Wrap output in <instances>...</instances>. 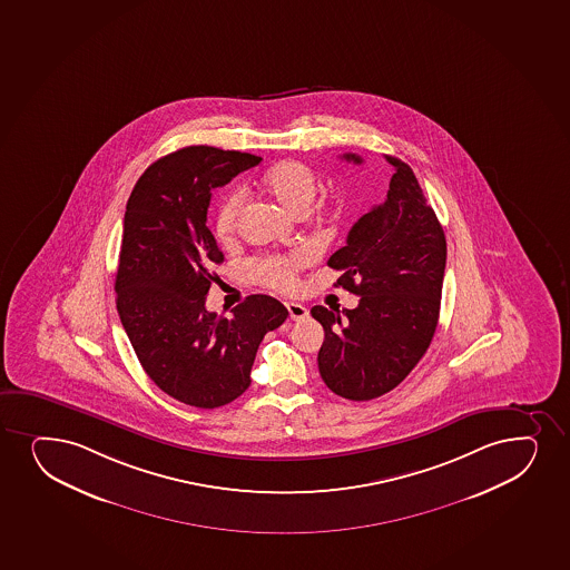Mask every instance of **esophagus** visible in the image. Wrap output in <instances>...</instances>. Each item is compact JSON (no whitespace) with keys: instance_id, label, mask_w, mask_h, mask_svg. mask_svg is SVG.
<instances>
[{"instance_id":"obj_1","label":"esophagus","mask_w":570,"mask_h":570,"mask_svg":"<svg viewBox=\"0 0 570 570\" xmlns=\"http://www.w3.org/2000/svg\"><path fill=\"white\" fill-rule=\"evenodd\" d=\"M285 306H287L288 309V317L293 321H301L304 320V317H308V308L302 306L298 302H287Z\"/></svg>"}]
</instances>
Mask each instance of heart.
Listing matches in <instances>:
<instances>
[{
  "instance_id": "b5f03b06",
  "label": "heart",
  "mask_w": 570,
  "mask_h": 570,
  "mask_svg": "<svg viewBox=\"0 0 570 570\" xmlns=\"http://www.w3.org/2000/svg\"><path fill=\"white\" fill-rule=\"evenodd\" d=\"M261 190L279 205L288 215L302 216L308 213L317 194V177L308 165L301 161H283L269 169L261 180ZM245 209V194L236 190L224 197L216 210V237L220 242H229L236 236ZM308 262L306 253H291L285 256H266L249 264V272L256 282L275 288L291 291L296 287V277Z\"/></svg>"
}]
</instances>
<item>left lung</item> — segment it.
I'll use <instances>...</instances> for the list:
<instances>
[{"label":"left lung","mask_w":570,"mask_h":570,"mask_svg":"<svg viewBox=\"0 0 570 570\" xmlns=\"http://www.w3.org/2000/svg\"><path fill=\"white\" fill-rule=\"evenodd\" d=\"M346 161L363 164L355 154ZM386 194L361 216L346 245L328 258L336 287L360 296L354 309L314 306L325 331L317 363L328 390L368 401L392 392L430 347L446 264L445 232L413 169L397 157Z\"/></svg>","instance_id":"8db88e82"}]
</instances>
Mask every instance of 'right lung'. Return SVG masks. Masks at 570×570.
<instances>
[{
    "instance_id": "add662e5",
    "label": "right lung",
    "mask_w": 570,
    "mask_h": 570,
    "mask_svg": "<svg viewBox=\"0 0 570 570\" xmlns=\"http://www.w3.org/2000/svg\"><path fill=\"white\" fill-rule=\"evenodd\" d=\"M262 157L188 146L157 159L127 202L119 250L118 314L146 374L186 405L216 409L250 386L264 334L287 320L268 295H250L232 317L207 312L223 250L207 228L210 191Z\"/></svg>"
}]
</instances>
